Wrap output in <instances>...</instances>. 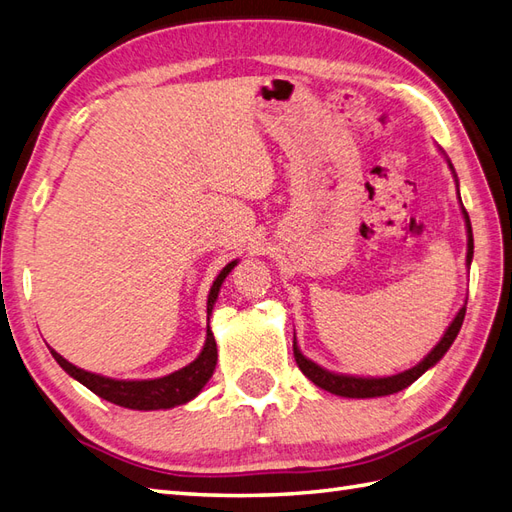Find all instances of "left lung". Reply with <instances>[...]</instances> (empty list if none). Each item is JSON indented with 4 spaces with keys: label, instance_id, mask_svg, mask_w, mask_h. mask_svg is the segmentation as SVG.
<instances>
[{
    "label": "left lung",
    "instance_id": "obj_1",
    "mask_svg": "<svg viewBox=\"0 0 512 512\" xmlns=\"http://www.w3.org/2000/svg\"><path fill=\"white\" fill-rule=\"evenodd\" d=\"M451 172H454V165L449 163ZM456 176V172H454ZM460 198V194H458ZM462 213H465V224H467V264L471 266L473 259V233H471V222H469V213L467 209L462 207ZM465 312H467V303L460 307V312L456 314V318L451 320V325L447 327L445 336L441 338V342L425 355V358L417 364L403 371L399 375H390V377H351V375H338V373H329L325 368H320L318 364H314L312 360H307L305 355L301 353V349L296 347V338H294V360L299 364V368L303 371V375L314 382L318 388H323L331 395H340V397H349V399H371V397H386L392 395V392H399L403 388H408L412 382L432 368L438 360L443 358L447 353V349L451 347V342L456 340L458 331L462 327V320H465Z\"/></svg>",
    "mask_w": 512,
    "mask_h": 512
}]
</instances>
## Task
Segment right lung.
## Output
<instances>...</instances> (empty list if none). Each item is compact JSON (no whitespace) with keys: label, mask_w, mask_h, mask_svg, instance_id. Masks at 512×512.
I'll use <instances>...</instances> for the list:
<instances>
[{"label":"right lung","mask_w":512,"mask_h":512,"mask_svg":"<svg viewBox=\"0 0 512 512\" xmlns=\"http://www.w3.org/2000/svg\"><path fill=\"white\" fill-rule=\"evenodd\" d=\"M237 261H231V264L224 266L220 270V275L216 277L211 285L209 299H207V314H211L213 305H216L218 292L222 281L227 279L229 272ZM54 360L61 364L65 371L78 379L82 386H87L95 395L115 403V406L130 408V410H168L174 406H181V403L192 401L198 392L202 390L209 382V377L213 375V368H216L218 362V347H216V338H213L211 329H207V340L205 347H202L198 358L187 364L181 371H174L165 377L159 379H141V382H126V379H111V377H102L89 371H82V368L69 364L63 355H58L54 349H50Z\"/></svg>","instance_id":"add662e5"}]
</instances>
